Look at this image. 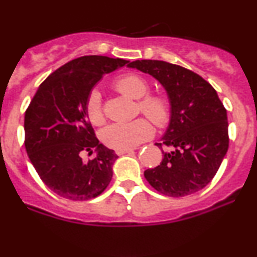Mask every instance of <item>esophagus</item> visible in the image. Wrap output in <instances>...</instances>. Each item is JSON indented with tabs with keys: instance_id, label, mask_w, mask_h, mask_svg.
<instances>
[{
	"instance_id": "esophagus-1",
	"label": "esophagus",
	"mask_w": 257,
	"mask_h": 257,
	"mask_svg": "<svg viewBox=\"0 0 257 257\" xmlns=\"http://www.w3.org/2000/svg\"><path fill=\"white\" fill-rule=\"evenodd\" d=\"M133 150H117L116 153L118 156H123V155H126V153H132Z\"/></svg>"
}]
</instances>
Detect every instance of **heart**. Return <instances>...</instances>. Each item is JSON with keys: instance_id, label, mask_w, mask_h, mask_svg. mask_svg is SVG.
Here are the masks:
<instances>
[{"instance_id": "heart-1", "label": "heart", "mask_w": 257, "mask_h": 257, "mask_svg": "<svg viewBox=\"0 0 257 257\" xmlns=\"http://www.w3.org/2000/svg\"><path fill=\"white\" fill-rule=\"evenodd\" d=\"M117 90L128 98L139 100V108L158 128L166 126L172 116V108L168 98L159 94L150 93V84L145 78L138 75H125L116 82ZM87 116L93 124L99 125L104 122L101 96L98 90H91L88 95ZM153 128L145 118H138L132 122L112 123L101 132V140L106 146L114 150H131L152 137Z\"/></svg>"}]
</instances>
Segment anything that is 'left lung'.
<instances>
[{"instance_id": "obj_1", "label": "left lung", "mask_w": 257, "mask_h": 257, "mask_svg": "<svg viewBox=\"0 0 257 257\" xmlns=\"http://www.w3.org/2000/svg\"><path fill=\"white\" fill-rule=\"evenodd\" d=\"M131 69L163 85L172 108L162 143L163 158L144 173L149 184L169 197H185L213 180L228 150L227 112L216 90L191 70L162 60H137Z\"/></svg>"}]
</instances>
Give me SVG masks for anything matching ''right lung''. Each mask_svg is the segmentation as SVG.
Returning a JSON list of instances; mask_svg holds the SVG:
<instances>
[{
    "instance_id": "add662e5",
    "label": "right lung",
    "mask_w": 257,
    "mask_h": 257,
    "mask_svg": "<svg viewBox=\"0 0 257 257\" xmlns=\"http://www.w3.org/2000/svg\"><path fill=\"white\" fill-rule=\"evenodd\" d=\"M128 60L85 55L55 70L38 87L25 112V149L42 181L70 200L101 194L112 179L117 155L99 143L87 116V99L102 76ZM84 152L94 160L81 161Z\"/></svg>"
}]
</instances>
